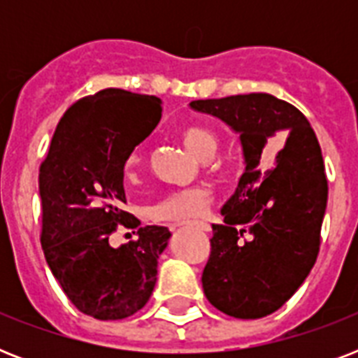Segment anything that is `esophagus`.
<instances>
[{
    "label": "esophagus",
    "instance_id": "34e87169",
    "mask_svg": "<svg viewBox=\"0 0 358 358\" xmlns=\"http://www.w3.org/2000/svg\"><path fill=\"white\" fill-rule=\"evenodd\" d=\"M191 227H195V229L202 230V232H210V230H212V227L208 223H204V221H195V223H191Z\"/></svg>",
    "mask_w": 358,
    "mask_h": 358
}]
</instances>
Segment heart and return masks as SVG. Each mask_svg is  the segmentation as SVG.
Masks as SVG:
<instances>
[{"label": "heart", "instance_id": "heart-1", "mask_svg": "<svg viewBox=\"0 0 358 358\" xmlns=\"http://www.w3.org/2000/svg\"><path fill=\"white\" fill-rule=\"evenodd\" d=\"M180 137L184 145L195 154L199 159L208 162L219 150V135L204 124H187L180 129ZM143 165V154L139 148H134L124 159V176L134 180ZM212 204V193L206 187H185V189L171 191L150 208V217L156 221H191L202 217L208 206Z\"/></svg>", "mask_w": 358, "mask_h": 358}]
</instances>
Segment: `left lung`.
Here are the masks:
<instances>
[{"label": "left lung", "mask_w": 358, "mask_h": 358, "mask_svg": "<svg viewBox=\"0 0 358 358\" xmlns=\"http://www.w3.org/2000/svg\"><path fill=\"white\" fill-rule=\"evenodd\" d=\"M239 134L245 173L213 224L202 288L217 310L256 320L278 310L316 264L327 208V174L310 122L266 92L195 100ZM280 142L285 146L271 157Z\"/></svg>", "instance_id": "1"}]
</instances>
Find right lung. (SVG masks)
I'll return each mask as SVG.
<instances>
[{
  "mask_svg": "<svg viewBox=\"0 0 358 358\" xmlns=\"http://www.w3.org/2000/svg\"><path fill=\"white\" fill-rule=\"evenodd\" d=\"M162 100L122 89L80 98L59 120L38 169L41 243L70 303L96 320H124L148 303L165 227H141L124 212V159L162 119ZM119 226L138 238L115 250Z\"/></svg>",
  "mask_w": 358,
  "mask_h": 358,
  "instance_id": "right-lung-1",
  "label": "right lung"
}]
</instances>
